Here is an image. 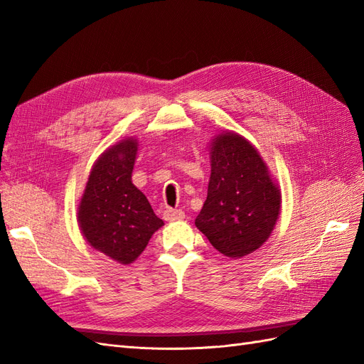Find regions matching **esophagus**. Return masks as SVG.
I'll return each instance as SVG.
<instances>
[{
  "mask_svg": "<svg viewBox=\"0 0 364 364\" xmlns=\"http://www.w3.org/2000/svg\"><path fill=\"white\" fill-rule=\"evenodd\" d=\"M185 213L182 209H165L164 211V220L167 222H178V220H183Z\"/></svg>",
  "mask_w": 364,
  "mask_h": 364,
  "instance_id": "34e87169",
  "label": "esophagus"
}]
</instances>
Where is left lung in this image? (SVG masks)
I'll return each mask as SVG.
<instances>
[{"label":"left lung","instance_id":"obj_1","mask_svg":"<svg viewBox=\"0 0 364 364\" xmlns=\"http://www.w3.org/2000/svg\"><path fill=\"white\" fill-rule=\"evenodd\" d=\"M211 176L196 226L220 253L243 258L269 240L281 211V190L255 146L222 132L209 146Z\"/></svg>","mask_w":364,"mask_h":364}]
</instances>
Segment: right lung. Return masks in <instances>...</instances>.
<instances>
[{
    "mask_svg": "<svg viewBox=\"0 0 364 364\" xmlns=\"http://www.w3.org/2000/svg\"><path fill=\"white\" fill-rule=\"evenodd\" d=\"M138 139L129 136L94 162L77 208V222L92 249L119 264H132L164 225L136 186L132 171Z\"/></svg>",
    "mask_w": 364,
    "mask_h": 364,
    "instance_id": "obj_1",
    "label": "right lung"
}]
</instances>
